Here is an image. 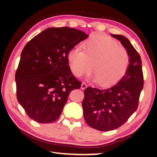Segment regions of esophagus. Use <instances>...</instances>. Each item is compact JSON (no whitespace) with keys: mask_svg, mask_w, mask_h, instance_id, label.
<instances>
[{"mask_svg":"<svg viewBox=\"0 0 157 157\" xmlns=\"http://www.w3.org/2000/svg\"><path fill=\"white\" fill-rule=\"evenodd\" d=\"M87 87V85L86 83H84V82H82V84H81V89H85Z\"/></svg>","mask_w":157,"mask_h":157,"instance_id":"esophagus-1","label":"esophagus"}]
</instances>
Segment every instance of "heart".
<instances>
[{"label":"heart","instance_id":"b5f03b06","mask_svg":"<svg viewBox=\"0 0 157 157\" xmlns=\"http://www.w3.org/2000/svg\"><path fill=\"white\" fill-rule=\"evenodd\" d=\"M69 68L75 77L89 73L91 67L93 79L101 86L116 84L125 75L129 56L125 48L115 39L95 33L84 42V50L75 46L68 54Z\"/></svg>","mask_w":157,"mask_h":157}]
</instances>
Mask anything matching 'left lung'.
<instances>
[{
    "mask_svg": "<svg viewBox=\"0 0 157 157\" xmlns=\"http://www.w3.org/2000/svg\"><path fill=\"white\" fill-rule=\"evenodd\" d=\"M111 35L118 39L126 49L130 62L126 74L115 85L105 89L89 86L84 90V120L89 126L99 131H111L127 122L137 109L144 84L139 53L125 36Z\"/></svg>",
    "mask_w": 157,
    "mask_h": 157,
    "instance_id": "8db88e82",
    "label": "left lung"
}]
</instances>
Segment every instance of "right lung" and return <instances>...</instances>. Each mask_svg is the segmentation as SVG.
I'll return each mask as SVG.
<instances>
[{
    "label": "right lung",
    "instance_id": "1",
    "mask_svg": "<svg viewBox=\"0 0 157 157\" xmlns=\"http://www.w3.org/2000/svg\"><path fill=\"white\" fill-rule=\"evenodd\" d=\"M89 35L72 28H49L25 45L16 72L17 97L31 119L56 121L69 94L81 82L71 73L68 54Z\"/></svg>",
    "mask_w": 157,
    "mask_h": 157
}]
</instances>
